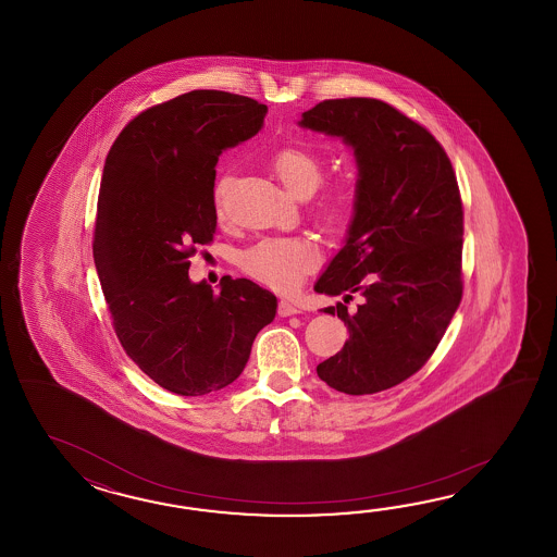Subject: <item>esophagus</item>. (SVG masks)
Segmentation results:
<instances>
[{"label": "esophagus", "instance_id": "obj_1", "mask_svg": "<svg viewBox=\"0 0 557 557\" xmlns=\"http://www.w3.org/2000/svg\"><path fill=\"white\" fill-rule=\"evenodd\" d=\"M298 312H300V308L293 305V302H288V300H281L278 302V317L286 319V317H295Z\"/></svg>", "mask_w": 557, "mask_h": 557}]
</instances>
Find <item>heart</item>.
Here are the masks:
<instances>
[{"label":"heart","instance_id":"heart-1","mask_svg":"<svg viewBox=\"0 0 557 557\" xmlns=\"http://www.w3.org/2000/svg\"><path fill=\"white\" fill-rule=\"evenodd\" d=\"M271 166L286 190L293 193L298 199L308 197L319 187L322 178V163L319 157L305 147H295V145L283 147L281 151L273 154ZM223 193L225 187L221 183L214 190L216 211H221L223 207ZM348 202H350L348 193L341 187H334L322 197L320 213L326 221H336L346 213ZM317 262H319L317 247L308 243L307 238L293 237L264 238L255 247H250L240 259L245 273L257 278L259 283L283 293L295 290L296 286L302 283L305 274L317 267Z\"/></svg>","mask_w":557,"mask_h":557}]
</instances>
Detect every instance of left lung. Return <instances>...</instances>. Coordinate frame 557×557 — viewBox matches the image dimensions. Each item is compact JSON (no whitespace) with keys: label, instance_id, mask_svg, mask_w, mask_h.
I'll use <instances>...</instances> for the list:
<instances>
[{"label":"left lung","instance_id":"1","mask_svg":"<svg viewBox=\"0 0 557 557\" xmlns=\"http://www.w3.org/2000/svg\"><path fill=\"white\" fill-rule=\"evenodd\" d=\"M355 153V213L314 290L364 296L338 355L319 379L362 396L388 391L426 364L462 300L463 211L446 151L422 125L368 97L329 99L298 121ZM334 314V307L324 308Z\"/></svg>","mask_w":557,"mask_h":557}]
</instances>
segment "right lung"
Segmentation results:
<instances>
[{
  "label": "right lung",
  "mask_w": 557,
  "mask_h": 557,
  "mask_svg": "<svg viewBox=\"0 0 557 557\" xmlns=\"http://www.w3.org/2000/svg\"><path fill=\"white\" fill-rule=\"evenodd\" d=\"M267 106L197 89L151 107L119 133L97 202L94 259L119 343L165 391L202 396L247 367L276 296L225 276L193 283L195 245L213 240L219 154L261 131Z\"/></svg>",
  "instance_id": "obj_1"
}]
</instances>
